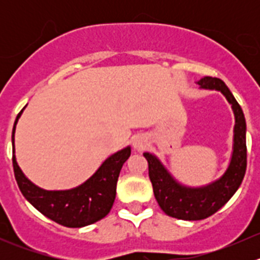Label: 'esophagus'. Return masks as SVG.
<instances>
[{
	"label": "esophagus",
	"instance_id": "34e87169",
	"mask_svg": "<svg viewBox=\"0 0 260 260\" xmlns=\"http://www.w3.org/2000/svg\"><path fill=\"white\" fill-rule=\"evenodd\" d=\"M132 143H133V147H135L137 151H141V149H143L146 147L147 141L143 137H141V136H136V137L133 138Z\"/></svg>",
	"mask_w": 260,
	"mask_h": 260
}]
</instances>
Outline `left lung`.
Returning a JSON list of instances; mask_svg holds the SVG:
<instances>
[{"instance_id":"8db88e82","label":"left lung","mask_w":260,"mask_h":260,"mask_svg":"<svg viewBox=\"0 0 260 260\" xmlns=\"http://www.w3.org/2000/svg\"><path fill=\"white\" fill-rule=\"evenodd\" d=\"M201 89L221 91L232 104L235 117L234 143L230 164L220 179L200 187H190L176 181L154 154L145 152L149 180L159 208L180 220H203L221 209L242 185L246 170V124L239 103L219 78L205 77L198 81Z\"/></svg>"}]
</instances>
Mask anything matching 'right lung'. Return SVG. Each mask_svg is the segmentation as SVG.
<instances>
[{"label": "right lung", "mask_w": 260, "mask_h": 260, "mask_svg": "<svg viewBox=\"0 0 260 260\" xmlns=\"http://www.w3.org/2000/svg\"><path fill=\"white\" fill-rule=\"evenodd\" d=\"M23 109L17 114L12 129V165L18 188L26 200L46 217L67 228H83L103 219L113 206L118 177L123 164L131 156V147L109 156L93 176L77 187L44 190L23 175L15 156V131Z\"/></svg>", "instance_id": "right-lung-1"}]
</instances>
